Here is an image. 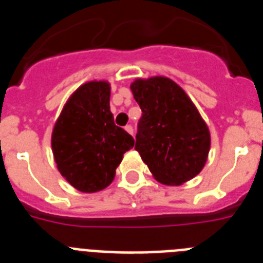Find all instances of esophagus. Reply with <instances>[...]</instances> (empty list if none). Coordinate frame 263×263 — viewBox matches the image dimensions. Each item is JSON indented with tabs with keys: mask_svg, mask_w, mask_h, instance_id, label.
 <instances>
[{
	"mask_svg": "<svg viewBox=\"0 0 263 263\" xmlns=\"http://www.w3.org/2000/svg\"><path fill=\"white\" fill-rule=\"evenodd\" d=\"M125 130H126L129 134L134 136V129H133V126H132V125H126V126H125Z\"/></svg>",
	"mask_w": 263,
	"mask_h": 263,
	"instance_id": "obj_1",
	"label": "esophagus"
}]
</instances>
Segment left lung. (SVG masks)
Wrapping results in <instances>:
<instances>
[{"label": "left lung", "mask_w": 263, "mask_h": 263, "mask_svg": "<svg viewBox=\"0 0 263 263\" xmlns=\"http://www.w3.org/2000/svg\"><path fill=\"white\" fill-rule=\"evenodd\" d=\"M142 110L136 150L158 182L179 185L200 173L210 153V130L176 83L157 76L130 85Z\"/></svg>", "instance_id": "obj_1"}]
</instances>
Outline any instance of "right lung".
<instances>
[{
    "label": "right lung",
    "mask_w": 263,
    "mask_h": 263,
    "mask_svg": "<svg viewBox=\"0 0 263 263\" xmlns=\"http://www.w3.org/2000/svg\"><path fill=\"white\" fill-rule=\"evenodd\" d=\"M106 81H89L69 97L52 132V153L58 170L81 192L108 187L122 155L134 138L117 126L109 106Z\"/></svg>",
    "instance_id": "obj_1"
}]
</instances>
